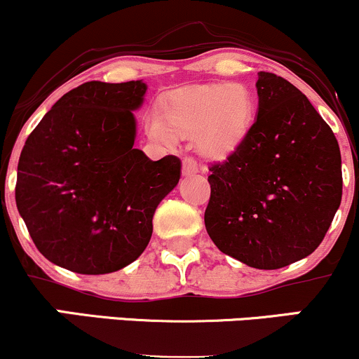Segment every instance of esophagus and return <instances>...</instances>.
Returning a JSON list of instances; mask_svg holds the SVG:
<instances>
[{"label": "esophagus", "instance_id": "1", "mask_svg": "<svg viewBox=\"0 0 359 359\" xmlns=\"http://www.w3.org/2000/svg\"><path fill=\"white\" fill-rule=\"evenodd\" d=\"M197 172H199V167H197L196 160H194V158H184V162H182V174L185 177H189V175L197 174Z\"/></svg>", "mask_w": 359, "mask_h": 359}]
</instances>
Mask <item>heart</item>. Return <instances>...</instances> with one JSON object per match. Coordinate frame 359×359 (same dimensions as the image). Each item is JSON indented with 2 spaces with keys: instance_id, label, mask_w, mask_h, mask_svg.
Segmentation results:
<instances>
[{
  "instance_id": "1",
  "label": "heart",
  "mask_w": 359,
  "mask_h": 359,
  "mask_svg": "<svg viewBox=\"0 0 359 359\" xmlns=\"http://www.w3.org/2000/svg\"><path fill=\"white\" fill-rule=\"evenodd\" d=\"M255 116L250 90L240 84H216L179 94L160 113L147 118V135L158 143L175 142V135L196 137L205 156L224 160L248 135Z\"/></svg>"
}]
</instances>
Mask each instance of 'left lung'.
<instances>
[{
  "instance_id": "left-lung-1",
  "label": "left lung",
  "mask_w": 359,
  "mask_h": 359,
  "mask_svg": "<svg viewBox=\"0 0 359 359\" xmlns=\"http://www.w3.org/2000/svg\"><path fill=\"white\" fill-rule=\"evenodd\" d=\"M258 114L233 155L211 165L208 234L258 270L309 257L343 196L341 151L327 123L294 84L258 72Z\"/></svg>"
}]
</instances>
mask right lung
Returning <instances> with one entry per match:
<instances>
[{
    "instance_id": "add662e5",
    "label": "right lung",
    "mask_w": 359,
    "mask_h": 359,
    "mask_svg": "<svg viewBox=\"0 0 359 359\" xmlns=\"http://www.w3.org/2000/svg\"><path fill=\"white\" fill-rule=\"evenodd\" d=\"M143 81H90L60 97L30 133L18 162L20 216L48 262L102 275L135 262L154 214L180 179L174 155L150 160L135 148L133 111Z\"/></svg>"
}]
</instances>
